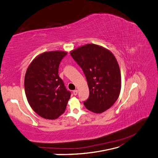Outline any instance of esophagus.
<instances>
[{
	"label": "esophagus",
	"instance_id": "34e87169",
	"mask_svg": "<svg viewBox=\"0 0 158 158\" xmlns=\"http://www.w3.org/2000/svg\"><path fill=\"white\" fill-rule=\"evenodd\" d=\"M77 94H78V91L77 90H74L73 91V95H77Z\"/></svg>",
	"mask_w": 158,
	"mask_h": 158
}]
</instances>
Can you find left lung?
I'll return each instance as SVG.
<instances>
[{
    "label": "left lung",
    "instance_id": "obj_1",
    "mask_svg": "<svg viewBox=\"0 0 158 158\" xmlns=\"http://www.w3.org/2000/svg\"><path fill=\"white\" fill-rule=\"evenodd\" d=\"M82 69L89 96L84 102L88 110L101 114L114 105L121 91V77L118 61L111 52L95 44H87L71 52Z\"/></svg>",
    "mask_w": 158,
    "mask_h": 158
}]
</instances>
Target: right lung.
<instances>
[{"mask_svg":"<svg viewBox=\"0 0 158 158\" xmlns=\"http://www.w3.org/2000/svg\"><path fill=\"white\" fill-rule=\"evenodd\" d=\"M67 52H45L36 57L25 77L28 102L35 113L44 119H55L66 110L71 93L67 91L58 71Z\"/></svg>","mask_w":158,"mask_h":158,"instance_id":"obj_1","label":"right lung"}]
</instances>
